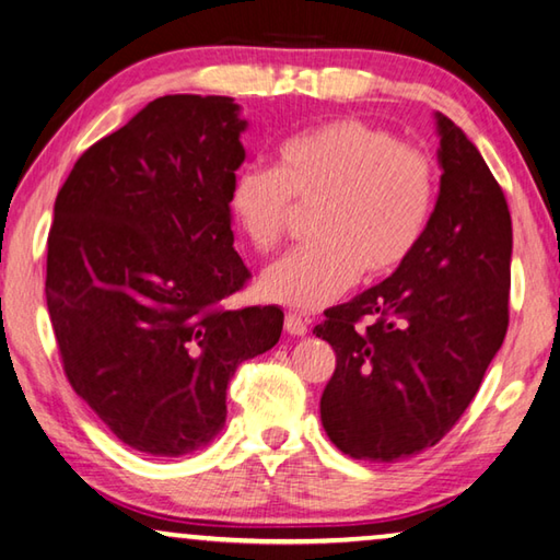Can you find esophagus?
<instances>
[{
	"label": "esophagus",
	"mask_w": 560,
	"mask_h": 560,
	"mask_svg": "<svg viewBox=\"0 0 560 560\" xmlns=\"http://www.w3.org/2000/svg\"><path fill=\"white\" fill-rule=\"evenodd\" d=\"M283 328H287L291 336H306L308 324H306V318L299 314H287V318H283Z\"/></svg>",
	"instance_id": "esophagus-1"
}]
</instances>
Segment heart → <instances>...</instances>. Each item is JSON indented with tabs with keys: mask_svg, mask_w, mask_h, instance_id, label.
<instances>
[{
	"mask_svg": "<svg viewBox=\"0 0 560 560\" xmlns=\"http://www.w3.org/2000/svg\"><path fill=\"white\" fill-rule=\"evenodd\" d=\"M293 202H318L316 242L264 271L261 293L316 311L358 279L393 273L430 222L434 167L420 148L360 118L303 130L279 148V165H249L234 177L230 212L254 249L267 254L289 232Z\"/></svg>",
	"mask_w": 560,
	"mask_h": 560,
	"instance_id": "heart-1",
	"label": "heart"
}]
</instances>
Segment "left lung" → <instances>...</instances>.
<instances>
[{"label": "left lung", "mask_w": 560, "mask_h": 560, "mask_svg": "<svg viewBox=\"0 0 560 560\" xmlns=\"http://www.w3.org/2000/svg\"><path fill=\"white\" fill-rule=\"evenodd\" d=\"M440 197L393 277L326 311L336 350L320 422L353 459L434 447L477 395L509 328L511 214L485 158L438 113Z\"/></svg>", "instance_id": "obj_1"}]
</instances>
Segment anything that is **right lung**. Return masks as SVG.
<instances>
[{
  "label": "right lung",
  "mask_w": 560,
  "mask_h": 560,
  "mask_svg": "<svg viewBox=\"0 0 560 560\" xmlns=\"http://www.w3.org/2000/svg\"><path fill=\"white\" fill-rule=\"evenodd\" d=\"M244 128L230 96L155 98L75 160L56 195L46 306L63 373L153 457L210 444L236 365L283 328L277 306H222L252 279L230 212Z\"/></svg>",
  "instance_id": "right-lung-1"
}]
</instances>
